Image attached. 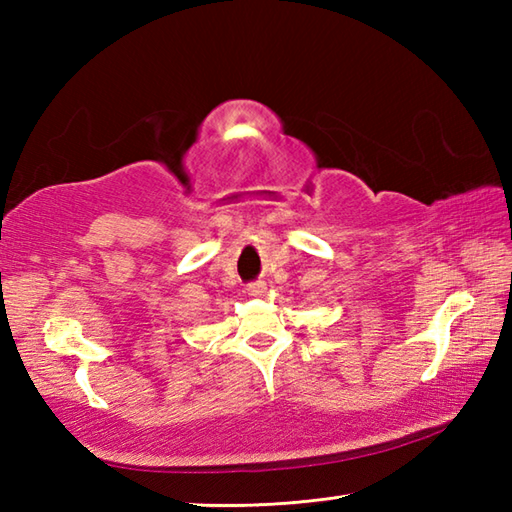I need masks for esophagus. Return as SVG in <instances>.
I'll return each mask as SVG.
<instances>
[{
  "instance_id": "obj_1",
  "label": "esophagus",
  "mask_w": 512,
  "mask_h": 512,
  "mask_svg": "<svg viewBox=\"0 0 512 512\" xmlns=\"http://www.w3.org/2000/svg\"><path fill=\"white\" fill-rule=\"evenodd\" d=\"M246 292H248L250 297L262 295V292H264V281H253V284H248V286H246Z\"/></svg>"
}]
</instances>
